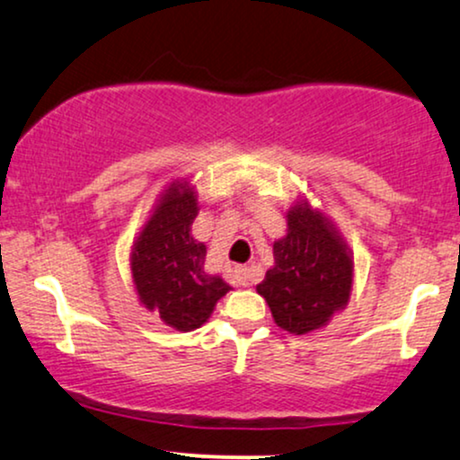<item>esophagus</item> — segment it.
Wrapping results in <instances>:
<instances>
[{"label":"esophagus","mask_w":460,"mask_h":460,"mask_svg":"<svg viewBox=\"0 0 460 460\" xmlns=\"http://www.w3.org/2000/svg\"><path fill=\"white\" fill-rule=\"evenodd\" d=\"M234 279H235L237 285L248 287V285H252L254 280H257V272H254V270H251V268H246V265H237L235 272H234Z\"/></svg>","instance_id":"1"}]
</instances>
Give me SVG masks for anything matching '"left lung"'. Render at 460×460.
<instances>
[{
  "mask_svg": "<svg viewBox=\"0 0 460 460\" xmlns=\"http://www.w3.org/2000/svg\"><path fill=\"white\" fill-rule=\"evenodd\" d=\"M351 252L323 214L296 203L287 212V235L274 242V265L257 293L265 297L276 325L289 334L323 328L349 302Z\"/></svg>",
  "mask_w": 460,
  "mask_h": 460,
  "instance_id": "obj_1",
  "label": "left lung"
}]
</instances>
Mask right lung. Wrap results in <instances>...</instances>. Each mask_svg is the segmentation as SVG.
I'll return each mask as SVG.
<instances>
[{"mask_svg":"<svg viewBox=\"0 0 460 460\" xmlns=\"http://www.w3.org/2000/svg\"><path fill=\"white\" fill-rule=\"evenodd\" d=\"M199 214L197 195L186 181H173L132 246L130 270L139 300L171 328H201L216 302L231 289L206 272V244L190 234Z\"/></svg>","mask_w":460,"mask_h":460,"instance_id":"obj_1","label":"right lung"}]
</instances>
